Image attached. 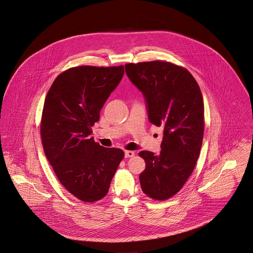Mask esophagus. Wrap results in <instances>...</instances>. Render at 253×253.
I'll return each mask as SVG.
<instances>
[{
  "instance_id": "1",
  "label": "esophagus",
  "mask_w": 253,
  "mask_h": 253,
  "mask_svg": "<svg viewBox=\"0 0 253 253\" xmlns=\"http://www.w3.org/2000/svg\"><path fill=\"white\" fill-rule=\"evenodd\" d=\"M125 157H133L135 155V152H132V151H125Z\"/></svg>"
}]
</instances>
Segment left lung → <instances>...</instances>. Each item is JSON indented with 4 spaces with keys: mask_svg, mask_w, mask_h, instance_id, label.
<instances>
[{
    "mask_svg": "<svg viewBox=\"0 0 253 253\" xmlns=\"http://www.w3.org/2000/svg\"><path fill=\"white\" fill-rule=\"evenodd\" d=\"M130 81L145 97L150 122L163 128L159 154L143 151L146 161L140 174L143 192L155 201L176 195L194 171L204 131L202 92L184 67L167 61L128 63Z\"/></svg>",
    "mask_w": 253,
    "mask_h": 253,
    "instance_id": "8db88e82",
    "label": "left lung"
}]
</instances>
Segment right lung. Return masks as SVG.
Returning <instances> with one entry per match:
<instances>
[{
    "label": "right lung",
    "instance_id": "1",
    "mask_svg": "<svg viewBox=\"0 0 253 253\" xmlns=\"http://www.w3.org/2000/svg\"><path fill=\"white\" fill-rule=\"evenodd\" d=\"M124 75V66H77L60 73L47 94L41 120L44 152L61 185L82 202L106 196L124 157L100 146L92 126Z\"/></svg>",
    "mask_w": 253,
    "mask_h": 253
}]
</instances>
